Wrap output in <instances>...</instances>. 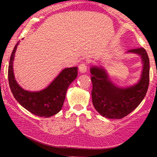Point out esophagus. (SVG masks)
I'll use <instances>...</instances> for the list:
<instances>
[{
  "mask_svg": "<svg viewBox=\"0 0 157 157\" xmlns=\"http://www.w3.org/2000/svg\"><path fill=\"white\" fill-rule=\"evenodd\" d=\"M79 71H80V73H86V71H87V66L85 63H82L80 64L79 66Z\"/></svg>",
  "mask_w": 157,
  "mask_h": 157,
  "instance_id": "obj_1",
  "label": "esophagus"
}]
</instances>
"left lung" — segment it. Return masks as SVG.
<instances>
[{"instance_id": "8db88e82", "label": "left lung", "mask_w": 157, "mask_h": 157, "mask_svg": "<svg viewBox=\"0 0 157 157\" xmlns=\"http://www.w3.org/2000/svg\"><path fill=\"white\" fill-rule=\"evenodd\" d=\"M140 56L142 70L136 83L128 87H120L109 78L102 66H93L90 68L93 88L92 102L97 112L109 119H122L132 112L141 103L146 94L149 85L150 63L146 51L143 48L127 52Z\"/></svg>"}]
</instances>
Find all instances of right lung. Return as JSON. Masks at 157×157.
<instances>
[{
  "label": "right lung",
  "mask_w": 157,
  "mask_h": 157,
  "mask_svg": "<svg viewBox=\"0 0 157 157\" xmlns=\"http://www.w3.org/2000/svg\"><path fill=\"white\" fill-rule=\"evenodd\" d=\"M17 43L11 55L8 69V79L11 91L15 100L27 111L38 117H50L62 109L66 91L70 84L77 76V67L66 68L54 79L46 88L37 91L23 89L15 80L13 71V61Z\"/></svg>",
  "instance_id": "right-lung-1"
}]
</instances>
